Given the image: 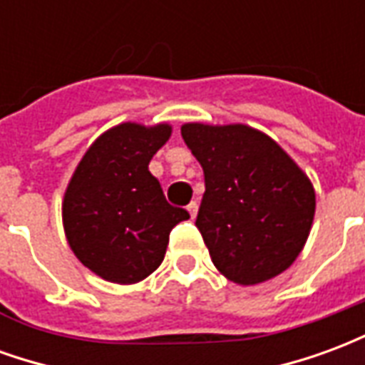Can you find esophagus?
I'll list each match as a JSON object with an SVG mask.
<instances>
[{"label":"esophagus","instance_id":"1","mask_svg":"<svg viewBox=\"0 0 365 365\" xmlns=\"http://www.w3.org/2000/svg\"><path fill=\"white\" fill-rule=\"evenodd\" d=\"M197 209H199L197 201H191L190 205H187V211H190L191 219H195V215H197Z\"/></svg>","mask_w":365,"mask_h":365}]
</instances>
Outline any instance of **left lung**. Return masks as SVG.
<instances>
[{
	"label": "left lung",
	"instance_id": "8db88e82",
	"mask_svg": "<svg viewBox=\"0 0 365 365\" xmlns=\"http://www.w3.org/2000/svg\"><path fill=\"white\" fill-rule=\"evenodd\" d=\"M182 136L205 174L197 225L215 268L238 285L268 282L303 250L314 190L268 135L246 125L187 123Z\"/></svg>",
	"mask_w": 365,
	"mask_h": 365
}]
</instances>
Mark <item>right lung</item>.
I'll return each instance as SVG.
<instances>
[{
	"instance_id": "obj_1",
	"label": "right lung",
	"mask_w": 365,
	"mask_h": 365,
	"mask_svg": "<svg viewBox=\"0 0 365 365\" xmlns=\"http://www.w3.org/2000/svg\"><path fill=\"white\" fill-rule=\"evenodd\" d=\"M172 127L120 123L91 144L62 201L68 245L93 274L113 283H136L158 268L170 230L190 219L170 205L150 174L152 156Z\"/></svg>"
}]
</instances>
